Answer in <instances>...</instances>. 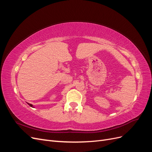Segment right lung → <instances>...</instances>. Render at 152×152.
<instances>
[{
    "label": "right lung",
    "mask_w": 152,
    "mask_h": 152,
    "mask_svg": "<svg viewBox=\"0 0 152 152\" xmlns=\"http://www.w3.org/2000/svg\"><path fill=\"white\" fill-rule=\"evenodd\" d=\"M28 104L29 106H30L31 107H33V105H32V104H30V103H28Z\"/></svg>",
    "instance_id": "1"
}]
</instances>
